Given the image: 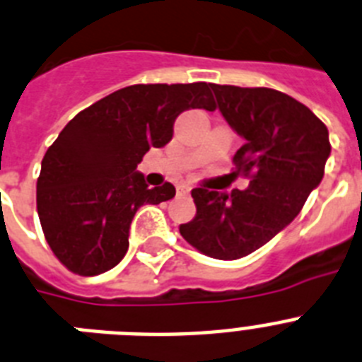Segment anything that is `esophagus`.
<instances>
[{"label":"esophagus","mask_w":362,"mask_h":362,"mask_svg":"<svg viewBox=\"0 0 362 362\" xmlns=\"http://www.w3.org/2000/svg\"><path fill=\"white\" fill-rule=\"evenodd\" d=\"M188 192H190V187H188V185H181V187H177L179 196H187Z\"/></svg>","instance_id":"1"}]
</instances>
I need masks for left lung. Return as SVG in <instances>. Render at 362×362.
<instances>
[{
  "label": "left lung",
  "instance_id": "8db88e82",
  "mask_svg": "<svg viewBox=\"0 0 362 362\" xmlns=\"http://www.w3.org/2000/svg\"><path fill=\"white\" fill-rule=\"evenodd\" d=\"M230 128L245 139L234 153V174L245 190L194 188L196 216L179 233L216 260L251 255L291 223L324 177L332 151L328 128L302 102L269 88L211 84Z\"/></svg>",
  "mask_w": 362,
  "mask_h": 362
}]
</instances>
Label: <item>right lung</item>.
Masks as SVG:
<instances>
[{
  "mask_svg": "<svg viewBox=\"0 0 362 362\" xmlns=\"http://www.w3.org/2000/svg\"><path fill=\"white\" fill-rule=\"evenodd\" d=\"M206 82L135 84L82 110L42 160L36 206L43 236L62 265L80 276L113 269L128 251L139 206L175 196L172 183L148 188L135 172L150 148H163L190 107L214 111Z\"/></svg>",
  "mask_w": 362,
  "mask_h": 362,
  "instance_id": "obj_1",
  "label": "right lung"
}]
</instances>
